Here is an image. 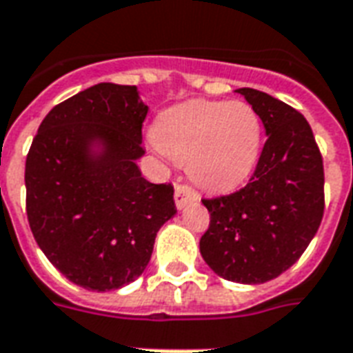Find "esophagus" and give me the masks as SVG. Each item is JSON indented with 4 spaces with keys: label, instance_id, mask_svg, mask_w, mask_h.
Masks as SVG:
<instances>
[{
    "label": "esophagus",
    "instance_id": "esophagus-1",
    "mask_svg": "<svg viewBox=\"0 0 353 353\" xmlns=\"http://www.w3.org/2000/svg\"><path fill=\"white\" fill-rule=\"evenodd\" d=\"M195 201H199V193L195 190H192L186 184H180V186L174 188V205L179 210L186 208L190 203H195Z\"/></svg>",
    "mask_w": 353,
    "mask_h": 353
}]
</instances>
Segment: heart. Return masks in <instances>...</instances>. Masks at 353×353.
<instances>
[{
  "instance_id": "1",
  "label": "heart",
  "mask_w": 353,
  "mask_h": 353,
  "mask_svg": "<svg viewBox=\"0 0 353 353\" xmlns=\"http://www.w3.org/2000/svg\"><path fill=\"white\" fill-rule=\"evenodd\" d=\"M154 143L190 179L206 190L223 192L253 173L262 143L261 117L243 100H190L158 115Z\"/></svg>"
}]
</instances>
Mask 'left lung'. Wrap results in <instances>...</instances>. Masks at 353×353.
Returning a JSON list of instances; mask_svg holds the SVG:
<instances>
[{
	"label": "left lung",
	"instance_id": "8db88e82",
	"mask_svg": "<svg viewBox=\"0 0 353 353\" xmlns=\"http://www.w3.org/2000/svg\"><path fill=\"white\" fill-rule=\"evenodd\" d=\"M261 117L268 141L249 184L205 199L210 227L199 249L214 274L261 285L287 272L324 216V165L305 117L266 92L236 89Z\"/></svg>",
	"mask_w": 353,
	"mask_h": 353
}]
</instances>
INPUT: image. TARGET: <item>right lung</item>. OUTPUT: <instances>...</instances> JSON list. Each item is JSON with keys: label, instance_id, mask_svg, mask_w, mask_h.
Masks as SVG:
<instances>
[{"label": "right lung", "instance_id": "add662e5", "mask_svg": "<svg viewBox=\"0 0 353 353\" xmlns=\"http://www.w3.org/2000/svg\"><path fill=\"white\" fill-rule=\"evenodd\" d=\"M147 111L136 85L98 83L55 105L29 148L31 232L48 261L87 290L136 281L176 214L173 186L148 182L137 165Z\"/></svg>", "mask_w": 353, "mask_h": 353}]
</instances>
